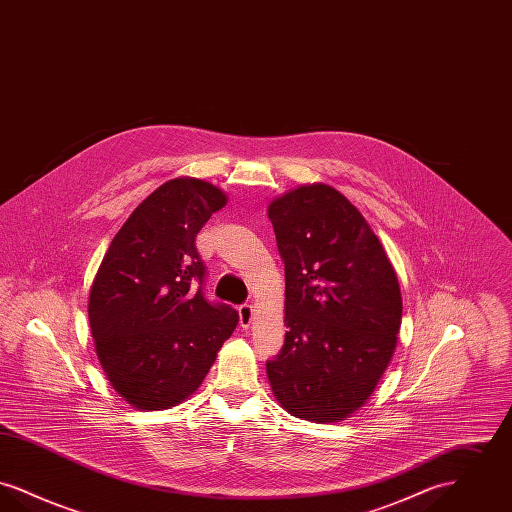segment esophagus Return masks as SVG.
Instances as JSON below:
<instances>
[{"label": "esophagus", "mask_w": 512, "mask_h": 512, "mask_svg": "<svg viewBox=\"0 0 512 512\" xmlns=\"http://www.w3.org/2000/svg\"><path fill=\"white\" fill-rule=\"evenodd\" d=\"M238 315H240V324H242V328H249L251 326V322H253V307L251 305H240L238 307Z\"/></svg>", "instance_id": "1"}]
</instances>
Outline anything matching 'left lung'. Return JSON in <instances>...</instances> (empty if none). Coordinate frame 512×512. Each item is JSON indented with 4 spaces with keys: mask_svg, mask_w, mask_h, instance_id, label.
<instances>
[{
    "mask_svg": "<svg viewBox=\"0 0 512 512\" xmlns=\"http://www.w3.org/2000/svg\"><path fill=\"white\" fill-rule=\"evenodd\" d=\"M286 270V341L267 363L288 413L334 424L376 390L397 347L401 288L384 245L336 188L301 184L267 207Z\"/></svg>",
    "mask_w": 512,
    "mask_h": 512,
    "instance_id": "1",
    "label": "left lung"
}]
</instances>
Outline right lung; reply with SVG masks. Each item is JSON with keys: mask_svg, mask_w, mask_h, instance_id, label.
Returning <instances> with one entry per match:
<instances>
[{"mask_svg": "<svg viewBox=\"0 0 512 512\" xmlns=\"http://www.w3.org/2000/svg\"><path fill=\"white\" fill-rule=\"evenodd\" d=\"M228 203L219 186L180 176L161 184L113 238L88 297L90 332L111 388L136 411L188 401L238 324L201 292V226Z\"/></svg>", "mask_w": 512, "mask_h": 512, "instance_id": "1", "label": "right lung"}]
</instances>
